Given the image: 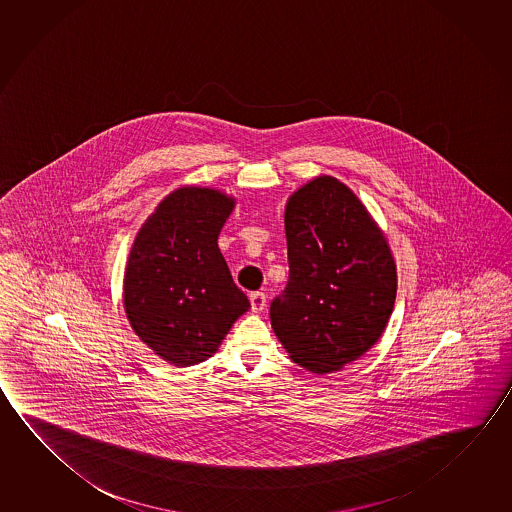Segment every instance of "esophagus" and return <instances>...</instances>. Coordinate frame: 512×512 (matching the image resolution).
I'll return each mask as SVG.
<instances>
[{"mask_svg": "<svg viewBox=\"0 0 512 512\" xmlns=\"http://www.w3.org/2000/svg\"><path fill=\"white\" fill-rule=\"evenodd\" d=\"M253 312H262L266 308V294L264 292H252L250 294Z\"/></svg>", "mask_w": 512, "mask_h": 512, "instance_id": "1", "label": "esophagus"}]
</instances>
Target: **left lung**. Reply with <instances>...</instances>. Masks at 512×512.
I'll use <instances>...</instances> for the list:
<instances>
[{
  "label": "left lung",
  "instance_id": "left-lung-1",
  "mask_svg": "<svg viewBox=\"0 0 512 512\" xmlns=\"http://www.w3.org/2000/svg\"><path fill=\"white\" fill-rule=\"evenodd\" d=\"M285 236L289 282L271 303V326L303 369H344L378 342L394 310L385 234L346 184L319 175L287 200Z\"/></svg>",
  "mask_w": 512,
  "mask_h": 512
}]
</instances>
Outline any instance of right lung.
<instances>
[{
  "label": "right lung",
  "instance_id": "add662e5",
  "mask_svg": "<svg viewBox=\"0 0 512 512\" xmlns=\"http://www.w3.org/2000/svg\"><path fill=\"white\" fill-rule=\"evenodd\" d=\"M234 205L218 189H175L134 239L124 275L127 319L175 367L211 358L250 308L218 248Z\"/></svg>",
  "mask_w": 512,
  "mask_h": 512
}]
</instances>
